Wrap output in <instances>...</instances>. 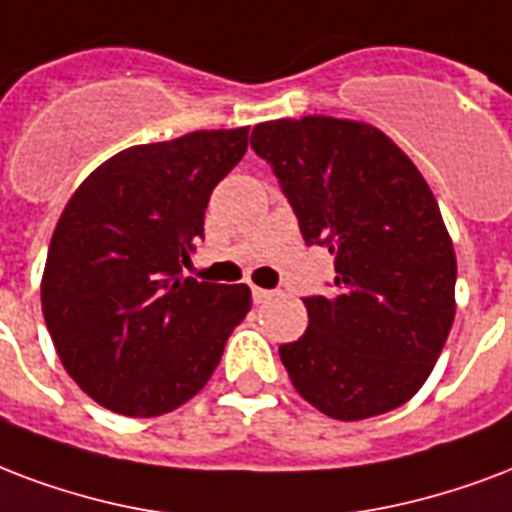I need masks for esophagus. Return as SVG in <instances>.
I'll return each instance as SVG.
<instances>
[{"label": "esophagus", "instance_id": "esophagus-1", "mask_svg": "<svg viewBox=\"0 0 512 512\" xmlns=\"http://www.w3.org/2000/svg\"><path fill=\"white\" fill-rule=\"evenodd\" d=\"M252 298L257 300V303H265L268 298H273V290H263V287H252Z\"/></svg>", "mask_w": 512, "mask_h": 512}]
</instances>
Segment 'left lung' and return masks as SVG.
Wrapping results in <instances>:
<instances>
[{"label":"left lung","mask_w":512,"mask_h":512,"mask_svg":"<svg viewBox=\"0 0 512 512\" xmlns=\"http://www.w3.org/2000/svg\"><path fill=\"white\" fill-rule=\"evenodd\" d=\"M306 244L335 257V292L303 298L308 330L282 343L292 386L330 419L408 403L446 346L456 255L421 171L384 131L308 115L252 128Z\"/></svg>","instance_id":"8db88e82"}]
</instances>
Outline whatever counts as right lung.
I'll list each match as a JSON object with an SVG mask.
<instances>
[{"label":"right lung","instance_id":"obj_1","mask_svg":"<svg viewBox=\"0 0 512 512\" xmlns=\"http://www.w3.org/2000/svg\"><path fill=\"white\" fill-rule=\"evenodd\" d=\"M249 128L136 144L91 171L61 212L42 314L61 365L109 411L150 419L198 395L252 306L247 284L182 276L209 195Z\"/></svg>","mask_w":512,"mask_h":512}]
</instances>
